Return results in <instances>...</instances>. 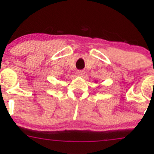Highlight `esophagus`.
Masks as SVG:
<instances>
[{"label":"esophagus","mask_w":154,"mask_h":154,"mask_svg":"<svg viewBox=\"0 0 154 154\" xmlns=\"http://www.w3.org/2000/svg\"><path fill=\"white\" fill-rule=\"evenodd\" d=\"M77 75L79 76V77H82V76L85 75V72L83 71V70H79V71H77Z\"/></svg>","instance_id":"34e87169"}]
</instances>
